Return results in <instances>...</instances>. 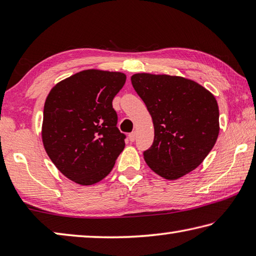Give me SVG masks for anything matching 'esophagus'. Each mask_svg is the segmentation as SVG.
Wrapping results in <instances>:
<instances>
[{"label": "esophagus", "mask_w": 256, "mask_h": 256, "mask_svg": "<svg viewBox=\"0 0 256 256\" xmlns=\"http://www.w3.org/2000/svg\"><path fill=\"white\" fill-rule=\"evenodd\" d=\"M128 138H130V141H131V142L136 141V132H131V133H130V134H128Z\"/></svg>", "instance_id": "1"}]
</instances>
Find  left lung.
Here are the masks:
<instances>
[{"mask_svg": "<svg viewBox=\"0 0 256 256\" xmlns=\"http://www.w3.org/2000/svg\"><path fill=\"white\" fill-rule=\"evenodd\" d=\"M131 81L154 122V144L144 152L146 164L170 180L196 170L218 138L214 94L182 76L138 73Z\"/></svg>", "mask_w": 256, "mask_h": 256, "instance_id": "8db88e82", "label": "left lung"}]
</instances>
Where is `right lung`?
Returning a JSON list of instances; mask_svg holds the SVG:
<instances>
[{
    "instance_id": "add662e5",
    "label": "right lung",
    "mask_w": 256,
    "mask_h": 256,
    "mask_svg": "<svg viewBox=\"0 0 256 256\" xmlns=\"http://www.w3.org/2000/svg\"><path fill=\"white\" fill-rule=\"evenodd\" d=\"M124 73L86 70L58 82L44 106L42 144L58 170L80 185L110 174L125 146L112 99Z\"/></svg>"
}]
</instances>
